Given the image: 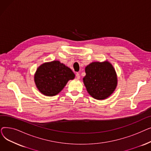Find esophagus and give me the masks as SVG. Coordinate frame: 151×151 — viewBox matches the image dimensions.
Returning a JSON list of instances; mask_svg holds the SVG:
<instances>
[{
    "label": "esophagus",
    "instance_id": "1",
    "mask_svg": "<svg viewBox=\"0 0 151 151\" xmlns=\"http://www.w3.org/2000/svg\"><path fill=\"white\" fill-rule=\"evenodd\" d=\"M76 77L77 79H80V73H76Z\"/></svg>",
    "mask_w": 151,
    "mask_h": 151
}]
</instances>
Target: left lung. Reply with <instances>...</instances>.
<instances>
[{
	"label": "left lung",
	"mask_w": 151,
	"mask_h": 151,
	"mask_svg": "<svg viewBox=\"0 0 151 151\" xmlns=\"http://www.w3.org/2000/svg\"><path fill=\"white\" fill-rule=\"evenodd\" d=\"M83 82L88 92L97 100H104L116 88L117 78L115 69L108 61L93 62L85 68Z\"/></svg>",
	"instance_id": "obj_1"
}]
</instances>
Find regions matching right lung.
Segmentation results:
<instances>
[{
  "instance_id": "obj_1",
  "label": "right lung",
  "mask_w": 151,
  "mask_h": 151,
  "mask_svg": "<svg viewBox=\"0 0 151 151\" xmlns=\"http://www.w3.org/2000/svg\"><path fill=\"white\" fill-rule=\"evenodd\" d=\"M75 76L69 67L58 60H54L44 63L37 69L34 81L40 92L51 97L58 94Z\"/></svg>"
}]
</instances>
